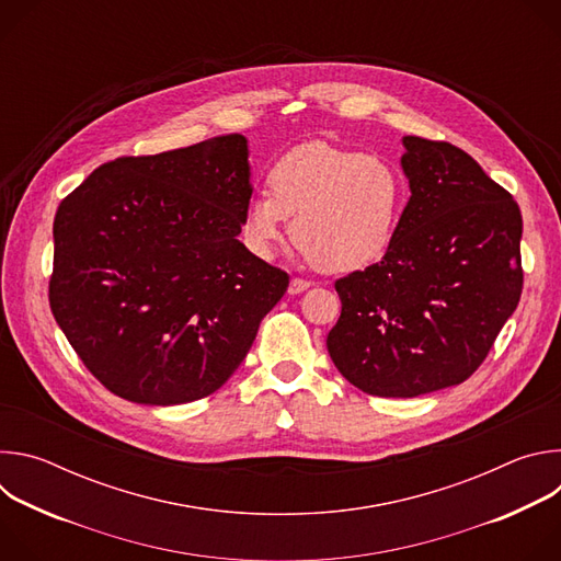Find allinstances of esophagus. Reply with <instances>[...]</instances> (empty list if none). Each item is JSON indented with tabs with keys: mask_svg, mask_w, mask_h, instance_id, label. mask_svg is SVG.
<instances>
[{
	"mask_svg": "<svg viewBox=\"0 0 561 561\" xmlns=\"http://www.w3.org/2000/svg\"><path fill=\"white\" fill-rule=\"evenodd\" d=\"M308 286H310V284H308L306 279L293 277V279H290V284H288V295H299V293H304Z\"/></svg>",
	"mask_w": 561,
	"mask_h": 561,
	"instance_id": "34e87169",
	"label": "esophagus"
}]
</instances>
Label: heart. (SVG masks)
Returning <instances> with one entry per match:
<instances>
[{
	"instance_id": "obj_1",
	"label": "heart",
	"mask_w": 561,
	"mask_h": 561,
	"mask_svg": "<svg viewBox=\"0 0 561 561\" xmlns=\"http://www.w3.org/2000/svg\"><path fill=\"white\" fill-rule=\"evenodd\" d=\"M271 195L255 193L242 215L249 251L271 260L295 244L327 273H355L390 249L404 213V178L377 154L310 141L279 157L268 173Z\"/></svg>"
}]
</instances>
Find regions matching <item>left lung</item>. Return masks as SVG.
Instances as JSON below:
<instances>
[{
    "label": "left lung",
    "instance_id": "8db88e82",
    "mask_svg": "<svg viewBox=\"0 0 561 561\" xmlns=\"http://www.w3.org/2000/svg\"><path fill=\"white\" fill-rule=\"evenodd\" d=\"M411 199L381 262L335 282L327 337L337 370L377 397L468 379L522 295L517 202L461 148L402 139Z\"/></svg>",
    "mask_w": 561,
    "mask_h": 561
}]
</instances>
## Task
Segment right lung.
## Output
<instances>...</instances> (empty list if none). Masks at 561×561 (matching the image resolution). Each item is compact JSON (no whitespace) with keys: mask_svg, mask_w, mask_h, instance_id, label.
<instances>
[{"mask_svg":"<svg viewBox=\"0 0 561 561\" xmlns=\"http://www.w3.org/2000/svg\"><path fill=\"white\" fill-rule=\"evenodd\" d=\"M251 195L249 139L234 133L119 157L59 204L50 308L111 392L186 404L244 362L288 288L237 239Z\"/></svg>","mask_w":561,"mask_h":561,"instance_id":"right-lung-1","label":"right lung"}]
</instances>
